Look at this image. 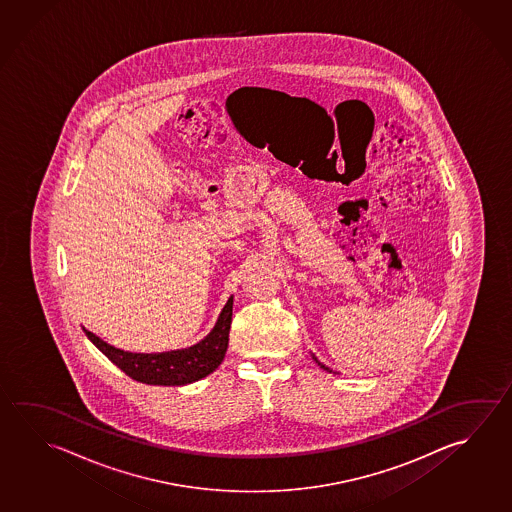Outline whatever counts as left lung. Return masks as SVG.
<instances>
[{
  "instance_id": "obj_1",
  "label": "left lung",
  "mask_w": 512,
  "mask_h": 512,
  "mask_svg": "<svg viewBox=\"0 0 512 512\" xmlns=\"http://www.w3.org/2000/svg\"><path fill=\"white\" fill-rule=\"evenodd\" d=\"M312 359H314V361H316V363L319 364V366H321V368H323V370H326V372L332 373V370H330V368H328V366H325V364L319 363V361H317L316 355H312Z\"/></svg>"
}]
</instances>
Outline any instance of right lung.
Here are the masks:
<instances>
[{
  "label": "right lung",
  "mask_w": 512,
  "mask_h": 512,
  "mask_svg": "<svg viewBox=\"0 0 512 512\" xmlns=\"http://www.w3.org/2000/svg\"><path fill=\"white\" fill-rule=\"evenodd\" d=\"M231 321L233 298H229L213 330L200 343L162 354L124 352L92 334L90 330H83L86 337L131 379L153 386H184L204 379L222 364L229 344Z\"/></svg>",
  "instance_id": "right-lung-1"
}]
</instances>
